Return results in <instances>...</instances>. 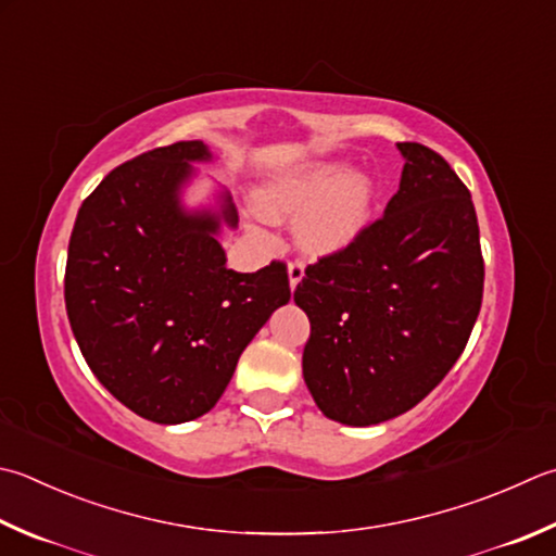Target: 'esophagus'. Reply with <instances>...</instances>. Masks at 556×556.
<instances>
[{"label": "esophagus", "mask_w": 556, "mask_h": 556, "mask_svg": "<svg viewBox=\"0 0 556 556\" xmlns=\"http://www.w3.org/2000/svg\"><path fill=\"white\" fill-rule=\"evenodd\" d=\"M302 276H305V264H302V261H290L288 264V278H290V288L295 290L298 288V282L302 280Z\"/></svg>", "instance_id": "34e87169"}]
</instances>
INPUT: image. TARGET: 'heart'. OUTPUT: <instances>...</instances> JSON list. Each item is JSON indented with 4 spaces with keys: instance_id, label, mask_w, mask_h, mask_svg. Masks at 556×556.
<instances>
[{
    "instance_id": "1",
    "label": "heart",
    "mask_w": 556,
    "mask_h": 556,
    "mask_svg": "<svg viewBox=\"0 0 556 556\" xmlns=\"http://www.w3.org/2000/svg\"><path fill=\"white\" fill-rule=\"evenodd\" d=\"M270 219H300L298 237L309 254H331L351 244L368 225L372 184L368 176H341L339 164L319 162L270 179L256 195Z\"/></svg>"
}]
</instances>
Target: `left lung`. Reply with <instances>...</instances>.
<instances>
[{
  "label": "left lung",
  "instance_id": "8db88e82",
  "mask_svg": "<svg viewBox=\"0 0 556 556\" xmlns=\"http://www.w3.org/2000/svg\"><path fill=\"white\" fill-rule=\"evenodd\" d=\"M404 154L400 191L351 244L305 268L302 375L324 416L390 421L441 384L463 355L484 292L472 195L441 154Z\"/></svg>",
  "mask_w": 556,
  "mask_h": 556
}]
</instances>
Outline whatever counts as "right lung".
Returning <instances> with one entry per match:
<instances>
[{
	"label": "right lung",
	"instance_id": "add662e5",
	"mask_svg": "<svg viewBox=\"0 0 556 556\" xmlns=\"http://www.w3.org/2000/svg\"><path fill=\"white\" fill-rule=\"evenodd\" d=\"M201 140L174 142L125 162L93 188L75 219L65 268L70 327L106 390L154 424L211 412L237 361L274 309L290 300L282 261L256 274L227 268L223 213H186L179 188Z\"/></svg>",
	"mask_w": 556,
	"mask_h": 556
}]
</instances>
